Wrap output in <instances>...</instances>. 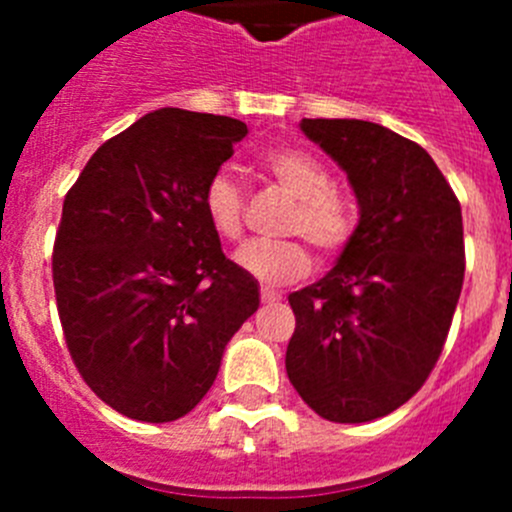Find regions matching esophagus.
<instances>
[{"instance_id":"1","label":"esophagus","mask_w":512,"mask_h":512,"mask_svg":"<svg viewBox=\"0 0 512 512\" xmlns=\"http://www.w3.org/2000/svg\"><path fill=\"white\" fill-rule=\"evenodd\" d=\"M279 300H282V295H279V292H274V289H269V287H261V302H264V305H277Z\"/></svg>"}]
</instances>
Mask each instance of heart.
<instances>
[{
	"label": "heart",
	"mask_w": 512,
	"mask_h": 512,
	"mask_svg": "<svg viewBox=\"0 0 512 512\" xmlns=\"http://www.w3.org/2000/svg\"><path fill=\"white\" fill-rule=\"evenodd\" d=\"M266 174L295 197L284 230L305 237L312 248L333 259L354 241L359 207L354 197L333 187V174L318 156L302 148H271L261 156ZM207 223L225 241H241L246 225V194L228 174H215L202 189ZM305 240V241H306ZM304 241V242H305ZM299 238L253 241L238 253V264L256 282L279 287L302 279L310 271V248Z\"/></svg>",
	"instance_id": "obj_1"
}]
</instances>
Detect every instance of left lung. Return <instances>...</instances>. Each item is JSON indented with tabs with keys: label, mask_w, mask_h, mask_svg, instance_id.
Returning a JSON list of instances; mask_svg holds the SVG:
<instances>
[{
	"label": "left lung",
	"mask_w": 512,
	"mask_h": 512,
	"mask_svg": "<svg viewBox=\"0 0 512 512\" xmlns=\"http://www.w3.org/2000/svg\"><path fill=\"white\" fill-rule=\"evenodd\" d=\"M348 174L361 217L320 282L292 292L287 377L320 418L366 423L433 372L464 284L461 205L415 140L364 120L300 125Z\"/></svg>",
	"instance_id": "obj_1"
}]
</instances>
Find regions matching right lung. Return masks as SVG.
Here are the masks:
<instances>
[{
  "mask_svg": "<svg viewBox=\"0 0 512 512\" xmlns=\"http://www.w3.org/2000/svg\"><path fill=\"white\" fill-rule=\"evenodd\" d=\"M246 122L164 107L104 140L63 200L53 289L89 390L143 423L182 418L207 395L225 343L259 310L202 189Z\"/></svg>",
  "mask_w": 512,
  "mask_h": 512,
  "instance_id": "1",
  "label": "right lung"
}]
</instances>
